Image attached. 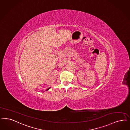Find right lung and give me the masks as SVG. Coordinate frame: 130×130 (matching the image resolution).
Returning <instances> with one entry per match:
<instances>
[{
    "instance_id": "add662e5",
    "label": "right lung",
    "mask_w": 130,
    "mask_h": 130,
    "mask_svg": "<svg viewBox=\"0 0 130 130\" xmlns=\"http://www.w3.org/2000/svg\"><path fill=\"white\" fill-rule=\"evenodd\" d=\"M50 88H48V89H47L46 90V91H47V90H49V89Z\"/></svg>"
}]
</instances>
